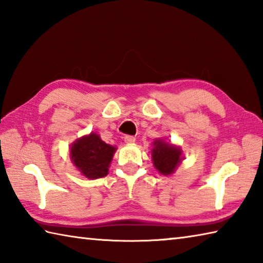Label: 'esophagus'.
Wrapping results in <instances>:
<instances>
[{
  "label": "esophagus",
  "instance_id": "esophagus-1",
  "mask_svg": "<svg viewBox=\"0 0 263 263\" xmlns=\"http://www.w3.org/2000/svg\"><path fill=\"white\" fill-rule=\"evenodd\" d=\"M124 141L126 142V143H133L136 141V138L133 137V136H125L124 137Z\"/></svg>",
  "mask_w": 263,
  "mask_h": 263
}]
</instances>
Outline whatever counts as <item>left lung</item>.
I'll return each mask as SVG.
<instances>
[{"label": "left lung", "mask_w": 263, "mask_h": 263, "mask_svg": "<svg viewBox=\"0 0 263 263\" xmlns=\"http://www.w3.org/2000/svg\"><path fill=\"white\" fill-rule=\"evenodd\" d=\"M152 157L154 165L159 173L168 176L174 172L179 163L181 162V151L178 147L170 145L163 140H155L152 151Z\"/></svg>", "instance_id": "8db88e82"}]
</instances>
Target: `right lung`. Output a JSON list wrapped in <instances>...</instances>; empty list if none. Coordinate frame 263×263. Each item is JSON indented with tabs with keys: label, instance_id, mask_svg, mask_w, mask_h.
I'll return each mask as SVG.
<instances>
[{
	"label": "right lung",
	"instance_id": "1",
	"mask_svg": "<svg viewBox=\"0 0 263 263\" xmlns=\"http://www.w3.org/2000/svg\"><path fill=\"white\" fill-rule=\"evenodd\" d=\"M115 147L107 145L96 133L79 139L70 149L74 165L89 179L104 178L108 173Z\"/></svg>",
	"mask_w": 263,
	"mask_h": 263
}]
</instances>
